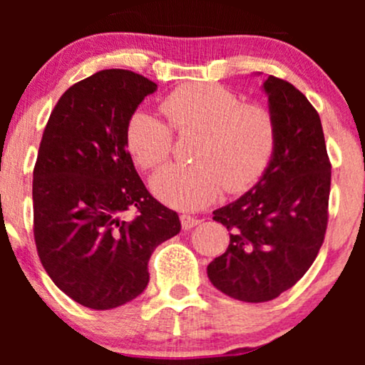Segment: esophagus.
<instances>
[{"label": "esophagus", "instance_id": "obj_1", "mask_svg": "<svg viewBox=\"0 0 365 365\" xmlns=\"http://www.w3.org/2000/svg\"><path fill=\"white\" fill-rule=\"evenodd\" d=\"M180 223H182L183 230H192L194 226L200 223V220H197V217L190 216V215H182V216H180Z\"/></svg>", "mask_w": 365, "mask_h": 365}]
</instances>
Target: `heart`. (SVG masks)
<instances>
[{
	"label": "heart",
	"instance_id": "b5f03b06",
	"mask_svg": "<svg viewBox=\"0 0 365 365\" xmlns=\"http://www.w3.org/2000/svg\"><path fill=\"white\" fill-rule=\"evenodd\" d=\"M171 127L180 133L199 132L192 161L166 165L150 178V190L171 207L194 211L228 192H244L259 182L274 153L273 116L257 104L217 83H188L161 104ZM173 135L166 123L145 111L128 120L125 144L140 168H156L170 156Z\"/></svg>",
	"mask_w": 365,
	"mask_h": 365
}]
</instances>
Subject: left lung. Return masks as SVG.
<instances>
[{"label": "left lung", "instance_id": "1", "mask_svg": "<svg viewBox=\"0 0 365 365\" xmlns=\"http://www.w3.org/2000/svg\"><path fill=\"white\" fill-rule=\"evenodd\" d=\"M259 75V73H257ZM276 128L274 153L259 182L212 211L230 244L207 266L220 292L242 302H267L312 266L328 225L331 165L321 120L290 82L262 83Z\"/></svg>", "mask_w": 365, "mask_h": 365}]
</instances>
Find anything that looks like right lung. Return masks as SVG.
<instances>
[{
	"instance_id": "1",
	"label": "right lung",
	"mask_w": 365,
	"mask_h": 365,
	"mask_svg": "<svg viewBox=\"0 0 365 365\" xmlns=\"http://www.w3.org/2000/svg\"><path fill=\"white\" fill-rule=\"evenodd\" d=\"M158 86L101 70L70 87L49 116L32 183L34 238L46 273L83 307L139 297L154 249L180 233L178 215L149 194L125 144L128 120ZM139 217L127 222L125 210Z\"/></svg>"
}]
</instances>
